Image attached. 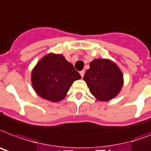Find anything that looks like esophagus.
<instances>
[{
    "label": "esophagus",
    "instance_id": "obj_1",
    "mask_svg": "<svg viewBox=\"0 0 151 151\" xmlns=\"http://www.w3.org/2000/svg\"><path fill=\"white\" fill-rule=\"evenodd\" d=\"M80 74H81V78H83L84 74H85V70H81V71Z\"/></svg>",
    "mask_w": 151,
    "mask_h": 151
}]
</instances>
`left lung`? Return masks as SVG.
I'll list each match as a JSON object with an SVG mask.
<instances>
[{
  "instance_id": "8db88e82",
  "label": "left lung",
  "mask_w": 151,
  "mask_h": 151,
  "mask_svg": "<svg viewBox=\"0 0 151 151\" xmlns=\"http://www.w3.org/2000/svg\"><path fill=\"white\" fill-rule=\"evenodd\" d=\"M84 75L89 91L98 101H108L116 96L124 84L121 70L113 62L97 58L92 61Z\"/></svg>"
}]
</instances>
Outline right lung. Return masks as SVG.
Returning <instances> with one entry per match:
<instances>
[{
	"label": "right lung",
	"mask_w": 151,
	"mask_h": 151,
	"mask_svg": "<svg viewBox=\"0 0 151 151\" xmlns=\"http://www.w3.org/2000/svg\"><path fill=\"white\" fill-rule=\"evenodd\" d=\"M81 78L63 55L52 53L42 58L32 72V83L35 93L53 102L65 98L73 81Z\"/></svg>",
	"instance_id": "right-lung-1"
}]
</instances>
